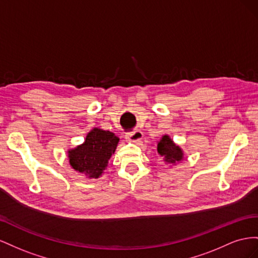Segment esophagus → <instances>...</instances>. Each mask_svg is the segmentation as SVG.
<instances>
[{
  "label": "esophagus",
  "instance_id": "obj_1",
  "mask_svg": "<svg viewBox=\"0 0 258 258\" xmlns=\"http://www.w3.org/2000/svg\"><path fill=\"white\" fill-rule=\"evenodd\" d=\"M143 138V133L141 131H134V132H131V133L126 134V139L131 143H138L141 142Z\"/></svg>",
  "mask_w": 258,
  "mask_h": 258
}]
</instances>
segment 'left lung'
<instances>
[{"mask_svg": "<svg viewBox=\"0 0 258 258\" xmlns=\"http://www.w3.org/2000/svg\"><path fill=\"white\" fill-rule=\"evenodd\" d=\"M158 153L163 158L166 163L176 164L183 159V152L179 146L174 144V142L168 135L162 136L157 147Z\"/></svg>", "mask_w": 258, "mask_h": 258, "instance_id": "1", "label": "left lung"}]
</instances>
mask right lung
<instances>
[{"label":"right lung","instance_id":"add662e5","mask_svg":"<svg viewBox=\"0 0 258 258\" xmlns=\"http://www.w3.org/2000/svg\"><path fill=\"white\" fill-rule=\"evenodd\" d=\"M119 141L111 132L93 128L82 145L68 151L70 165L88 178H98L106 170Z\"/></svg>","mask_w":258,"mask_h":258}]
</instances>
